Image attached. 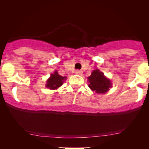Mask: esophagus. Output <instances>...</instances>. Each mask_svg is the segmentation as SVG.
Segmentation results:
<instances>
[{"instance_id":"1","label":"esophagus","mask_w":149,"mask_h":149,"mask_svg":"<svg viewBox=\"0 0 149 149\" xmlns=\"http://www.w3.org/2000/svg\"><path fill=\"white\" fill-rule=\"evenodd\" d=\"M76 74H78V75H82V74H83V71H80V70H76Z\"/></svg>"}]
</instances>
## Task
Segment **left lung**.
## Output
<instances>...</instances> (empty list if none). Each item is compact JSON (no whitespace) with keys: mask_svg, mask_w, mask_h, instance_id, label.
<instances>
[{"mask_svg":"<svg viewBox=\"0 0 149 149\" xmlns=\"http://www.w3.org/2000/svg\"><path fill=\"white\" fill-rule=\"evenodd\" d=\"M88 79L89 88L97 93L104 94L109 91V88H111V80L104 76V73L99 69L94 70Z\"/></svg>","mask_w":149,"mask_h":149,"instance_id":"obj_1","label":"left lung"}]
</instances>
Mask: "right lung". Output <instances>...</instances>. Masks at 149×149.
I'll use <instances>...</instances> for the list:
<instances>
[{"label": "right lung", "mask_w": 149, "mask_h": 149, "mask_svg": "<svg viewBox=\"0 0 149 149\" xmlns=\"http://www.w3.org/2000/svg\"><path fill=\"white\" fill-rule=\"evenodd\" d=\"M66 79V77L61 76L58 74L57 71H55L54 73L50 75L49 79L47 80L45 86L50 90H56L61 86L64 80Z\"/></svg>", "instance_id": "right-lung-1"}]
</instances>
